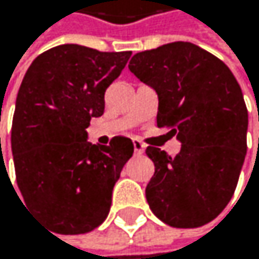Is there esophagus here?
<instances>
[{
  "label": "esophagus",
  "mask_w": 259,
  "mask_h": 259,
  "mask_svg": "<svg viewBox=\"0 0 259 259\" xmlns=\"http://www.w3.org/2000/svg\"><path fill=\"white\" fill-rule=\"evenodd\" d=\"M144 149H146V146L141 143V141H134V152L137 154V155H140V154H143L144 152Z\"/></svg>",
  "instance_id": "esophagus-1"
}]
</instances>
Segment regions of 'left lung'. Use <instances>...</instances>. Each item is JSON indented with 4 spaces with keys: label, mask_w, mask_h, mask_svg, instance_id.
I'll list each match as a JSON object with an SVG mask.
<instances>
[{
    "label": "left lung",
    "mask_w": 259,
    "mask_h": 259,
    "mask_svg": "<svg viewBox=\"0 0 259 259\" xmlns=\"http://www.w3.org/2000/svg\"><path fill=\"white\" fill-rule=\"evenodd\" d=\"M128 69L158 96L157 125L171 127L176 157L146 149L155 172L146 186L152 213L177 228L213 221L230 202L247 152L248 113L228 66L190 41L138 53Z\"/></svg>",
    "instance_id": "1"
}]
</instances>
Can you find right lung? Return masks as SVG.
I'll list each match as a JSON object with an SVG mask.
<instances>
[{
    "label": "right lung",
    "instance_id": "right-lung-1",
    "mask_svg": "<svg viewBox=\"0 0 259 259\" xmlns=\"http://www.w3.org/2000/svg\"><path fill=\"white\" fill-rule=\"evenodd\" d=\"M131 54L60 45L24 74L12 121L17 183L26 205L56 233L92 232L110 211L134 143L115 137L108 146L92 144L87 127L104 113V93Z\"/></svg>",
    "mask_w": 259,
    "mask_h": 259
}]
</instances>
